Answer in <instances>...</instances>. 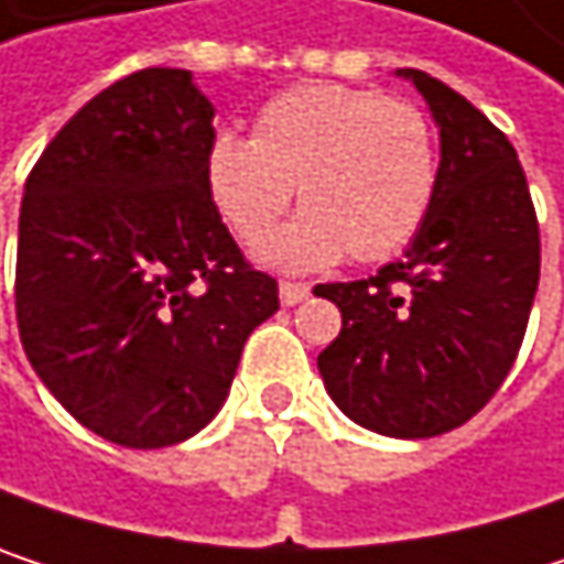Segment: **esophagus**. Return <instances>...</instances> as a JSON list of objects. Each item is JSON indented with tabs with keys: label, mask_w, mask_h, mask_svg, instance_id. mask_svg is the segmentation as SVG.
<instances>
[{
	"label": "esophagus",
	"mask_w": 564,
	"mask_h": 564,
	"mask_svg": "<svg viewBox=\"0 0 564 564\" xmlns=\"http://www.w3.org/2000/svg\"><path fill=\"white\" fill-rule=\"evenodd\" d=\"M310 296V283H296V281H281V303L283 306H296L300 300Z\"/></svg>",
	"instance_id": "esophagus-1"
}]
</instances>
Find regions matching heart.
Returning <instances> with one entry per match:
<instances>
[{"label": "heart", "instance_id": "b5f03b06", "mask_svg": "<svg viewBox=\"0 0 564 564\" xmlns=\"http://www.w3.org/2000/svg\"><path fill=\"white\" fill-rule=\"evenodd\" d=\"M441 178L437 133L408 100L343 84H296L271 97L251 140L218 133L205 185L241 245L271 235L296 198L303 215L271 238L264 258L283 271L359 264L401 254L424 228Z\"/></svg>", "mask_w": 564, "mask_h": 564}]
</instances>
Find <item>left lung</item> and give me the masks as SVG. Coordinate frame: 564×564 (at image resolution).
<instances>
[{
    "label": "left lung",
    "mask_w": 564,
    "mask_h": 564,
    "mask_svg": "<svg viewBox=\"0 0 564 564\" xmlns=\"http://www.w3.org/2000/svg\"><path fill=\"white\" fill-rule=\"evenodd\" d=\"M441 127V178L408 251L366 281L316 283L343 313L316 366L333 401L389 437L470 421L509 376L539 286V221L503 130L437 77L398 67Z\"/></svg>",
    "instance_id": "obj_1"
}]
</instances>
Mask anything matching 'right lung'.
Returning a JSON list of instances; mask_svg holds the SVG:
<instances>
[{
	"mask_svg": "<svg viewBox=\"0 0 564 564\" xmlns=\"http://www.w3.org/2000/svg\"><path fill=\"white\" fill-rule=\"evenodd\" d=\"M212 104L182 67L87 100L25 178L15 316L48 392L133 451L202 431L278 281L254 271L205 185Z\"/></svg>",
	"mask_w": 564,
	"mask_h": 564,
	"instance_id": "add662e5",
	"label": "right lung"
}]
</instances>
